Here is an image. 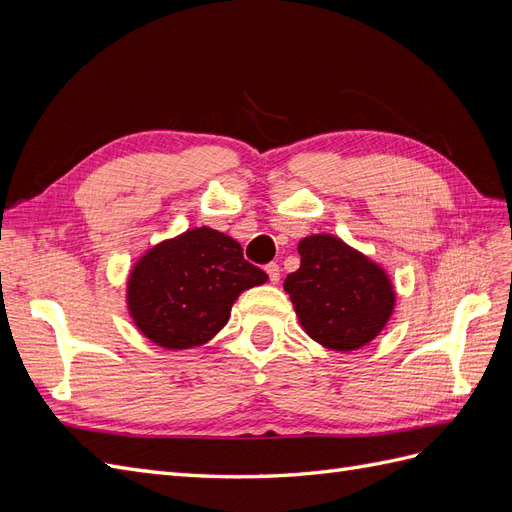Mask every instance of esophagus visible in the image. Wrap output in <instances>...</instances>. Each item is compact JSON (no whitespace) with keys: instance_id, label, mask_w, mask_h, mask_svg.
Masks as SVG:
<instances>
[{"instance_id":"obj_1","label":"esophagus","mask_w":512,"mask_h":512,"mask_svg":"<svg viewBox=\"0 0 512 512\" xmlns=\"http://www.w3.org/2000/svg\"><path fill=\"white\" fill-rule=\"evenodd\" d=\"M265 271H267V275H269L271 284H277V282H280V273H282V269H280V265H277V262H269V265L265 267Z\"/></svg>"}]
</instances>
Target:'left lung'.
Here are the masks:
<instances>
[{
    "instance_id": "1",
    "label": "left lung",
    "mask_w": 512,
    "mask_h": 512,
    "mask_svg": "<svg viewBox=\"0 0 512 512\" xmlns=\"http://www.w3.org/2000/svg\"><path fill=\"white\" fill-rule=\"evenodd\" d=\"M301 267L284 280L305 333L320 346L350 352L378 337L395 309L380 265L333 235L299 243Z\"/></svg>"
}]
</instances>
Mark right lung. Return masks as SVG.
<instances>
[{
    "instance_id": "add662e5",
    "label": "right lung",
    "mask_w": 512,
    "mask_h": 512,
    "mask_svg": "<svg viewBox=\"0 0 512 512\" xmlns=\"http://www.w3.org/2000/svg\"><path fill=\"white\" fill-rule=\"evenodd\" d=\"M267 273L243 258L239 241L207 226L158 243L136 262L128 309L153 344L188 350L207 344L230 318V307Z\"/></svg>"
}]
</instances>
